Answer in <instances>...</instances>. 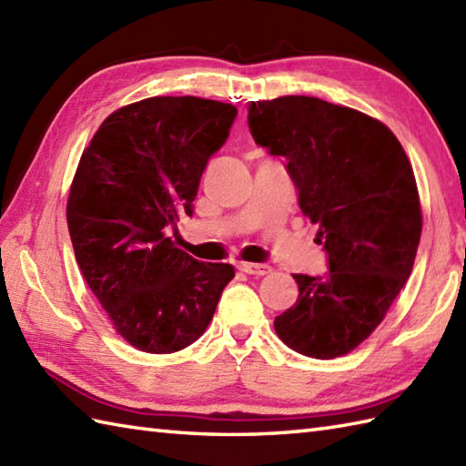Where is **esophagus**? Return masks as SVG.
I'll return each instance as SVG.
<instances>
[{
    "instance_id": "esophagus-1",
    "label": "esophagus",
    "mask_w": 466,
    "mask_h": 466,
    "mask_svg": "<svg viewBox=\"0 0 466 466\" xmlns=\"http://www.w3.org/2000/svg\"><path fill=\"white\" fill-rule=\"evenodd\" d=\"M238 268L246 274H252V276H264L270 272V266L268 264H252V262H242Z\"/></svg>"
}]
</instances>
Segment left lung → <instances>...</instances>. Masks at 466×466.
<instances>
[{"instance_id": "left-lung-1", "label": "left lung", "mask_w": 466, "mask_h": 466, "mask_svg": "<svg viewBox=\"0 0 466 466\" xmlns=\"http://www.w3.org/2000/svg\"><path fill=\"white\" fill-rule=\"evenodd\" d=\"M248 126L286 160L329 264L322 276L292 274L299 300L276 316V334L310 359H336L369 339L412 272L422 230L412 166L384 124L320 97L250 102Z\"/></svg>"}]
</instances>
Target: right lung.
Listing matches in <instances>:
<instances>
[{
  "instance_id": "1",
  "label": "right lung",
  "mask_w": 466,
  "mask_h": 466,
  "mask_svg": "<svg viewBox=\"0 0 466 466\" xmlns=\"http://www.w3.org/2000/svg\"><path fill=\"white\" fill-rule=\"evenodd\" d=\"M238 110L157 96L107 116L82 154L67 198L84 279L137 350L167 354L200 339L232 264L198 262L166 230L192 216L200 177Z\"/></svg>"
}]
</instances>
